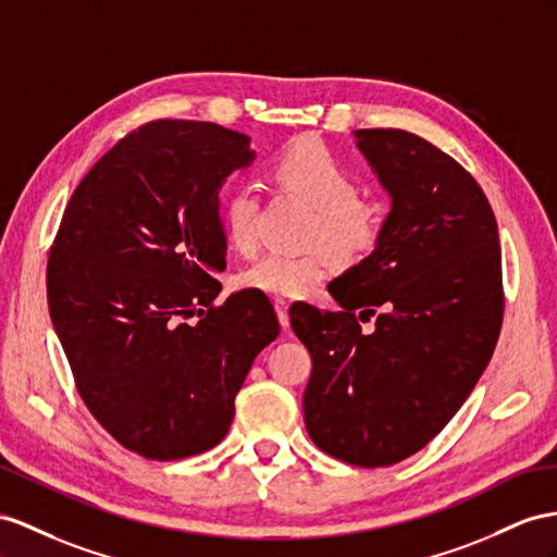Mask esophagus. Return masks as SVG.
I'll list each match as a JSON object with an SVG mask.
<instances>
[{"instance_id":"obj_1","label":"esophagus","mask_w":557,"mask_h":557,"mask_svg":"<svg viewBox=\"0 0 557 557\" xmlns=\"http://www.w3.org/2000/svg\"><path fill=\"white\" fill-rule=\"evenodd\" d=\"M275 310H277L280 324L289 326V301H284V298H275Z\"/></svg>"}]
</instances>
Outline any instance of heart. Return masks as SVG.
<instances>
[{"instance_id": "heart-1", "label": "heart", "mask_w": 557, "mask_h": 557, "mask_svg": "<svg viewBox=\"0 0 557 557\" xmlns=\"http://www.w3.org/2000/svg\"><path fill=\"white\" fill-rule=\"evenodd\" d=\"M280 188L294 193L315 209L310 242H322L336 259L355 261L372 249L383 227V209L360 197V181L341 157L318 138H301L273 162ZM261 197L251 185L227 190L221 202L223 233L239 253L259 247ZM322 251L265 253L239 275L242 287L268 296H304L326 277Z\"/></svg>"}]
</instances>
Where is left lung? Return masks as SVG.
Listing matches in <instances>:
<instances>
[{"instance_id":"left-lung-1","label":"left lung","mask_w":557,"mask_h":557,"mask_svg":"<svg viewBox=\"0 0 557 557\" xmlns=\"http://www.w3.org/2000/svg\"><path fill=\"white\" fill-rule=\"evenodd\" d=\"M355 136L391 213L376 249L326 287L341 310L296 304L289 318L312 358L310 440L379 468L423 449L490 364L504 322L502 247L487 197L454 157L403 129Z\"/></svg>"}]
</instances>
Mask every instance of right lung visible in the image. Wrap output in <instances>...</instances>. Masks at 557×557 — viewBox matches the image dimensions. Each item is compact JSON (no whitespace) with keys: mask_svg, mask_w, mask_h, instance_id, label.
<instances>
[{"mask_svg":"<svg viewBox=\"0 0 557 557\" xmlns=\"http://www.w3.org/2000/svg\"><path fill=\"white\" fill-rule=\"evenodd\" d=\"M249 136L154 120L117 140L65 207L49 251V312L94 419L122 447L174 461L216 447L251 362L280 334L268 296L216 306L219 190Z\"/></svg>","mask_w":557,"mask_h":557,"instance_id":"right-lung-1","label":"right lung"}]
</instances>
